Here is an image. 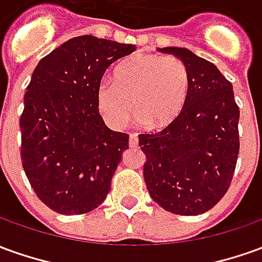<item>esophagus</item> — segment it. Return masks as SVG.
<instances>
[{"label":"esophagus","instance_id":"1","mask_svg":"<svg viewBox=\"0 0 262 262\" xmlns=\"http://www.w3.org/2000/svg\"><path fill=\"white\" fill-rule=\"evenodd\" d=\"M137 144H139V139H137L136 135L132 133L130 136H129V146L130 147H137Z\"/></svg>","mask_w":262,"mask_h":262}]
</instances>
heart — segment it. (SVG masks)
<instances>
[{
  "label": "heart",
  "mask_w": 262,
  "mask_h": 262,
  "mask_svg": "<svg viewBox=\"0 0 262 262\" xmlns=\"http://www.w3.org/2000/svg\"><path fill=\"white\" fill-rule=\"evenodd\" d=\"M187 92V71L179 59L136 54L119 63L113 80L100 82L96 102L112 129L119 130L127 123L132 109L142 125L162 127L180 115Z\"/></svg>",
  "instance_id": "heart-1"
}]
</instances>
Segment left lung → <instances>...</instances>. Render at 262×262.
I'll return each instance as SVG.
<instances>
[{
	"label": "left lung",
	"instance_id": "left-lung-1",
	"mask_svg": "<svg viewBox=\"0 0 262 262\" xmlns=\"http://www.w3.org/2000/svg\"><path fill=\"white\" fill-rule=\"evenodd\" d=\"M188 75L180 115L156 133L139 135L146 155L143 176L150 197L166 211L199 215L213 208L233 180L239 151V109L231 82L217 67L186 48L167 47Z\"/></svg>",
	"mask_w": 262,
	"mask_h": 262
}]
</instances>
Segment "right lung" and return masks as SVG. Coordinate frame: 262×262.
I'll return each mask as SVG.
<instances>
[{"instance_id": "obj_1", "label": "right lung", "mask_w": 262, "mask_h": 262, "mask_svg": "<svg viewBox=\"0 0 262 262\" xmlns=\"http://www.w3.org/2000/svg\"><path fill=\"white\" fill-rule=\"evenodd\" d=\"M135 51L130 43L75 36L34 69L19 119L21 160L38 199L56 213H89L111 190L129 135L105 125L96 91L106 69Z\"/></svg>"}]
</instances>
